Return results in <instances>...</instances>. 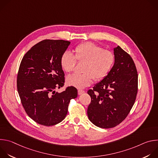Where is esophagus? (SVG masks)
<instances>
[{"mask_svg":"<svg viewBox=\"0 0 158 158\" xmlns=\"http://www.w3.org/2000/svg\"><path fill=\"white\" fill-rule=\"evenodd\" d=\"M85 93L84 91H83V90H78V94L79 95H81L82 94H84Z\"/></svg>","mask_w":158,"mask_h":158,"instance_id":"1","label":"esophagus"}]
</instances>
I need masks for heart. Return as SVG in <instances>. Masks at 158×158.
Returning <instances> with one entry per match:
<instances>
[{"label": "heart", "mask_w": 158, "mask_h": 158, "mask_svg": "<svg viewBox=\"0 0 158 158\" xmlns=\"http://www.w3.org/2000/svg\"><path fill=\"white\" fill-rule=\"evenodd\" d=\"M84 62L82 74H73L67 76L66 83L68 85L83 89L91 85L93 79L100 81L110 72L114 65V54L109 50L92 42L82 43L75 49V56L70 52H64L60 57V66L67 73L73 72L76 64Z\"/></svg>", "instance_id": "heart-1"}]
</instances>
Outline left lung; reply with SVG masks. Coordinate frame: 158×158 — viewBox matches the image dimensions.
Here are the masks:
<instances>
[{"label": "left lung", "mask_w": 158, "mask_h": 158, "mask_svg": "<svg viewBox=\"0 0 158 158\" xmlns=\"http://www.w3.org/2000/svg\"><path fill=\"white\" fill-rule=\"evenodd\" d=\"M115 60L109 74L89 89V121L101 128L114 127L128 115L138 92V73L131 57L119 46L113 49Z\"/></svg>", "instance_id": "obj_1"}]
</instances>
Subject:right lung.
Here are the masks:
<instances>
[{"label": "right lung", "instance_id": "right-lung-1", "mask_svg": "<svg viewBox=\"0 0 158 158\" xmlns=\"http://www.w3.org/2000/svg\"><path fill=\"white\" fill-rule=\"evenodd\" d=\"M71 44L63 40H44L24 55L17 74V91L27 115L37 123L51 126L60 123L71 99L77 96L74 87L56 92L64 84L60 57Z\"/></svg>", "mask_w": 158, "mask_h": 158}]
</instances>
